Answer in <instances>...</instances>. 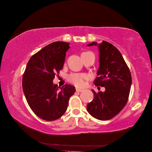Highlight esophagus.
Here are the masks:
<instances>
[{
    "instance_id": "34e87169",
    "label": "esophagus",
    "mask_w": 152,
    "mask_h": 152,
    "mask_svg": "<svg viewBox=\"0 0 152 152\" xmlns=\"http://www.w3.org/2000/svg\"><path fill=\"white\" fill-rule=\"evenodd\" d=\"M76 91H78V92H81V91H83V89H79V88H76Z\"/></svg>"
}]
</instances>
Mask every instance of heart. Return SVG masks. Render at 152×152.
Wrapping results in <instances>:
<instances>
[{"label":"heart","instance_id":"b5f03b06","mask_svg":"<svg viewBox=\"0 0 152 152\" xmlns=\"http://www.w3.org/2000/svg\"><path fill=\"white\" fill-rule=\"evenodd\" d=\"M88 53V52H87ZM83 54V53H82ZM67 81L77 87H83L86 83V81L88 79L87 75L83 73H73L67 76Z\"/></svg>","mask_w":152,"mask_h":152}]
</instances>
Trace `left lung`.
Listing matches in <instances>:
<instances>
[{
	"label": "left lung",
	"instance_id": "8db88e82",
	"mask_svg": "<svg viewBox=\"0 0 152 152\" xmlns=\"http://www.w3.org/2000/svg\"><path fill=\"white\" fill-rule=\"evenodd\" d=\"M97 42L88 44L96 46ZM99 67L94 83L104 87V92H95L94 99L87 105V110L94 118L107 121L117 115L127 102L132 78L127 64L120 51L108 42L98 45Z\"/></svg>",
	"mask_w": 152,
	"mask_h": 152
}]
</instances>
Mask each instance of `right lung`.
<instances>
[{
  "mask_svg": "<svg viewBox=\"0 0 152 152\" xmlns=\"http://www.w3.org/2000/svg\"><path fill=\"white\" fill-rule=\"evenodd\" d=\"M70 46L64 42H54L34 54L23 75L22 88L31 110L42 119L54 121L65 113L74 86L65 84L59 89L53 83L63 69L66 52Z\"/></svg>",
  "mask_w": 152,
  "mask_h": 152,
  "instance_id": "obj_1",
  "label": "right lung"
}]
</instances>
